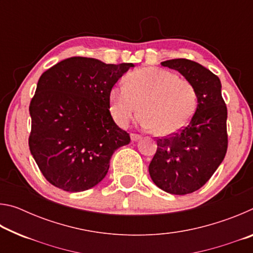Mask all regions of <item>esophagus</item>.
<instances>
[{"instance_id":"1","label":"esophagus","mask_w":253,"mask_h":253,"mask_svg":"<svg viewBox=\"0 0 253 253\" xmlns=\"http://www.w3.org/2000/svg\"><path fill=\"white\" fill-rule=\"evenodd\" d=\"M142 138V137H140L139 135H137V134H130V139H131V142H138V140Z\"/></svg>"}]
</instances>
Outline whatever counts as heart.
Returning <instances> with one entry per match:
<instances>
[{
    "mask_svg": "<svg viewBox=\"0 0 253 253\" xmlns=\"http://www.w3.org/2000/svg\"><path fill=\"white\" fill-rule=\"evenodd\" d=\"M108 100L110 115L118 126L129 125L139 108L140 125L160 136L172 135L185 127L198 104L190 81L158 68L130 72L125 78V85L110 89Z\"/></svg>",
    "mask_w": 253,
    "mask_h": 253,
    "instance_id": "heart-1",
    "label": "heart"
}]
</instances>
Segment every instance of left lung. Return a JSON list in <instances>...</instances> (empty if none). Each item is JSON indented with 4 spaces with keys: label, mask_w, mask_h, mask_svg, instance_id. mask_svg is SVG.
<instances>
[{
    "label": "left lung",
    "mask_w": 253,
    "mask_h": 253,
    "mask_svg": "<svg viewBox=\"0 0 253 253\" xmlns=\"http://www.w3.org/2000/svg\"><path fill=\"white\" fill-rule=\"evenodd\" d=\"M193 84L196 110L183 129L157 139V151L148 166L152 181L170 194L192 193L207 183L224 160L228 149L225 102L219 77L187 59L161 62Z\"/></svg>",
    "instance_id": "obj_1"
}]
</instances>
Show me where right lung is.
I'll return each mask as SVG.
<instances>
[{
  "label": "right lung",
  "mask_w": 253,
  "mask_h": 253,
  "mask_svg": "<svg viewBox=\"0 0 253 253\" xmlns=\"http://www.w3.org/2000/svg\"><path fill=\"white\" fill-rule=\"evenodd\" d=\"M134 67L72 57L42 74L29 108V146L52 185L67 192L89 190L108 173L114 152L129 144V134L111 117L108 95Z\"/></svg>",
  "instance_id": "obj_1"
}]
</instances>
